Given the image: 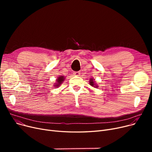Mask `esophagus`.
Segmentation results:
<instances>
[{
  "label": "esophagus",
  "mask_w": 152,
  "mask_h": 152,
  "mask_svg": "<svg viewBox=\"0 0 152 152\" xmlns=\"http://www.w3.org/2000/svg\"><path fill=\"white\" fill-rule=\"evenodd\" d=\"M74 75H75V76H78L80 75V73H79V71H76V72H75V73H74Z\"/></svg>",
  "instance_id": "1"
}]
</instances>
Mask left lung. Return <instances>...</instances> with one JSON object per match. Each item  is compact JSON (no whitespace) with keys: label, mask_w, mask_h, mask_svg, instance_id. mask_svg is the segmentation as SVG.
Segmentation results:
<instances>
[{"label":"left lung","mask_w":152,"mask_h":152,"mask_svg":"<svg viewBox=\"0 0 152 152\" xmlns=\"http://www.w3.org/2000/svg\"><path fill=\"white\" fill-rule=\"evenodd\" d=\"M89 84H90V85H91V86H92V87H98V86H97L96 84H95V81H94V79H92V78H91V79H90Z\"/></svg>","instance_id":"8db88e82"}]
</instances>
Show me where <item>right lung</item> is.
Masks as SVG:
<instances>
[{
  "instance_id": "right-lung-1",
  "label": "right lung",
  "mask_w": 152,
  "mask_h": 152,
  "mask_svg": "<svg viewBox=\"0 0 152 152\" xmlns=\"http://www.w3.org/2000/svg\"><path fill=\"white\" fill-rule=\"evenodd\" d=\"M64 80H65V77H64L63 76H58V78H57V79H56V81H57V83H56L55 85H54L55 87H59V86L61 84V83H63V82Z\"/></svg>"
}]
</instances>
